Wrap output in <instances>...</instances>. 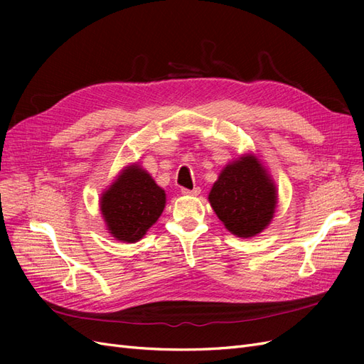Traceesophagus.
Instances as JSON below:
<instances>
[{"instance_id":"esophagus-1","label":"esophagus","mask_w":364,"mask_h":364,"mask_svg":"<svg viewBox=\"0 0 364 364\" xmlns=\"http://www.w3.org/2000/svg\"><path fill=\"white\" fill-rule=\"evenodd\" d=\"M182 194H185V196H199L200 194V188H199V186H194L193 190L182 188Z\"/></svg>"}]
</instances>
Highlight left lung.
<instances>
[{
	"label": "left lung",
	"mask_w": 364,
	"mask_h": 364,
	"mask_svg": "<svg viewBox=\"0 0 364 364\" xmlns=\"http://www.w3.org/2000/svg\"><path fill=\"white\" fill-rule=\"evenodd\" d=\"M208 200L230 234L250 238L270 225L278 190L261 159L245 153L220 171Z\"/></svg>",
	"instance_id": "8db88e82"
}]
</instances>
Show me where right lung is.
<instances>
[{"instance_id": "right-lung-1", "label": "right lung", "mask_w": 364, "mask_h": 364, "mask_svg": "<svg viewBox=\"0 0 364 364\" xmlns=\"http://www.w3.org/2000/svg\"><path fill=\"white\" fill-rule=\"evenodd\" d=\"M167 196L138 162L121 170L100 196L106 230L123 243H136L161 217Z\"/></svg>"}]
</instances>
